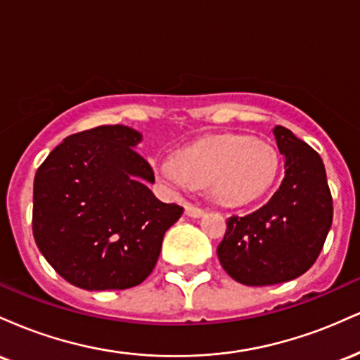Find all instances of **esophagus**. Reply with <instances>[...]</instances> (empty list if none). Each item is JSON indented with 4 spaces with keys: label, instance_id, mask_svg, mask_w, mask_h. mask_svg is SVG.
Masks as SVG:
<instances>
[{
    "label": "esophagus",
    "instance_id": "esophagus-1",
    "mask_svg": "<svg viewBox=\"0 0 360 360\" xmlns=\"http://www.w3.org/2000/svg\"><path fill=\"white\" fill-rule=\"evenodd\" d=\"M184 212H186V214H188V217L198 218V217H201V214L205 213V210L201 208V206H198L194 203H186L184 205Z\"/></svg>",
    "mask_w": 360,
    "mask_h": 360
}]
</instances>
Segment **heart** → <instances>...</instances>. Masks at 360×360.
I'll return each instance as SVG.
<instances>
[{"mask_svg": "<svg viewBox=\"0 0 360 360\" xmlns=\"http://www.w3.org/2000/svg\"><path fill=\"white\" fill-rule=\"evenodd\" d=\"M279 152L266 140L250 135L225 134L203 139L184 148L176 160L160 164L169 183L208 186L210 196L226 206L257 201L271 191L279 174Z\"/></svg>", "mask_w": 360, "mask_h": 360, "instance_id": "b5f03b06", "label": "heart"}]
</instances>
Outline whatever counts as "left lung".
Here are the masks:
<instances>
[{
  "label": "left lung",
  "instance_id": "obj_1",
  "mask_svg": "<svg viewBox=\"0 0 360 360\" xmlns=\"http://www.w3.org/2000/svg\"><path fill=\"white\" fill-rule=\"evenodd\" d=\"M284 179L272 198L243 217H230L217 254L230 278L271 286L304 274L332 226L333 201L321 157L288 128H274Z\"/></svg>",
  "mask_w": 360,
  "mask_h": 360
}]
</instances>
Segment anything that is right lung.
Returning a JSON list of instances; mask_svg holds the SVG:
<instances>
[{
  "label": "right lung",
  "mask_w": 360,
  "mask_h": 360,
  "mask_svg": "<svg viewBox=\"0 0 360 360\" xmlns=\"http://www.w3.org/2000/svg\"><path fill=\"white\" fill-rule=\"evenodd\" d=\"M125 125L69 135L37 169L32 230L37 247L74 286L88 291L139 286L154 271L164 233L183 206L146 186L154 169Z\"/></svg>",
  "instance_id": "add662e5"
}]
</instances>
